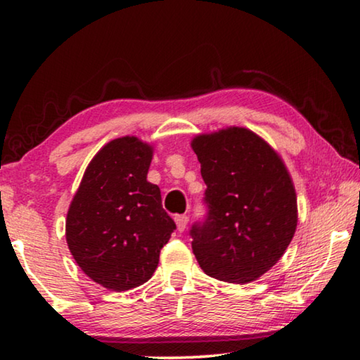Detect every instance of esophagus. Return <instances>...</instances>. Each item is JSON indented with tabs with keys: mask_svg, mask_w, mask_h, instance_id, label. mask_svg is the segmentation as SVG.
I'll return each mask as SVG.
<instances>
[{
	"mask_svg": "<svg viewBox=\"0 0 360 360\" xmlns=\"http://www.w3.org/2000/svg\"><path fill=\"white\" fill-rule=\"evenodd\" d=\"M175 223H176V229L180 231V233H184L186 224H188V216L186 214H179L175 216Z\"/></svg>",
	"mask_w": 360,
	"mask_h": 360,
	"instance_id": "esophagus-1",
	"label": "esophagus"
}]
</instances>
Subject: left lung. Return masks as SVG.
Returning a JSON list of instances; mask_svg holds the SVG:
<instances>
[{"instance_id": "left-lung-1", "label": "left lung", "mask_w": 360, "mask_h": 360, "mask_svg": "<svg viewBox=\"0 0 360 360\" xmlns=\"http://www.w3.org/2000/svg\"><path fill=\"white\" fill-rule=\"evenodd\" d=\"M208 214L191 226V249L210 277L248 283L278 262L297 229V193L280 155L245 127L191 141Z\"/></svg>"}]
</instances>
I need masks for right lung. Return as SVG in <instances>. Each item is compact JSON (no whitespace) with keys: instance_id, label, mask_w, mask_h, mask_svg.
<instances>
[{"instance_id":"add662e5","label":"right lung","mask_w":360,"mask_h":360,"mask_svg":"<svg viewBox=\"0 0 360 360\" xmlns=\"http://www.w3.org/2000/svg\"><path fill=\"white\" fill-rule=\"evenodd\" d=\"M152 146L115 139L88 164L67 213L68 249L93 282L115 292L146 283L176 228L147 181Z\"/></svg>"}]
</instances>
